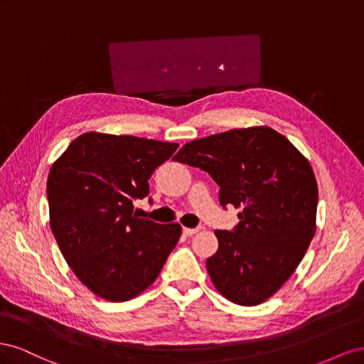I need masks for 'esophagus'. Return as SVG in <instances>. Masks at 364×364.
Listing matches in <instances>:
<instances>
[{
    "mask_svg": "<svg viewBox=\"0 0 364 364\" xmlns=\"http://www.w3.org/2000/svg\"><path fill=\"white\" fill-rule=\"evenodd\" d=\"M182 230H183L185 235H194L196 232H199L200 228H183Z\"/></svg>",
    "mask_w": 364,
    "mask_h": 364,
    "instance_id": "esophagus-1",
    "label": "esophagus"
}]
</instances>
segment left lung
<instances>
[{"label": "left lung", "instance_id": "obj_1", "mask_svg": "<svg viewBox=\"0 0 364 364\" xmlns=\"http://www.w3.org/2000/svg\"><path fill=\"white\" fill-rule=\"evenodd\" d=\"M173 159L211 176L223 208H241L232 230H215L218 250L206 259L215 289L238 305L269 299L299 266L316 232L318 194L310 162L264 126L186 142Z\"/></svg>", "mask_w": 364, "mask_h": 364}]
</instances>
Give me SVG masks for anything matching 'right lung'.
<instances>
[{"instance_id":"1","label":"right lung","mask_w":364,"mask_h":364,"mask_svg":"<svg viewBox=\"0 0 364 364\" xmlns=\"http://www.w3.org/2000/svg\"><path fill=\"white\" fill-rule=\"evenodd\" d=\"M176 149L174 142L87 132L53 164V235L75 277L103 299L129 301L144 291L178 245L179 223L134 214V200L149 196L150 176Z\"/></svg>"}]
</instances>
